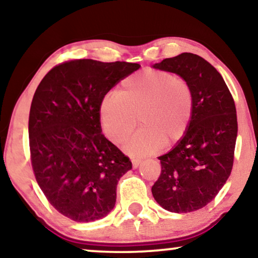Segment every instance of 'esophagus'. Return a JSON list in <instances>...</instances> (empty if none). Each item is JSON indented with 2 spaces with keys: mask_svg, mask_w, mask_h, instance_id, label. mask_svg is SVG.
Wrapping results in <instances>:
<instances>
[{
  "mask_svg": "<svg viewBox=\"0 0 258 258\" xmlns=\"http://www.w3.org/2000/svg\"><path fill=\"white\" fill-rule=\"evenodd\" d=\"M140 163H141V160L140 159H136V157H134V159H132L133 168H138V167H139Z\"/></svg>",
  "mask_w": 258,
  "mask_h": 258,
  "instance_id": "obj_1",
  "label": "esophagus"
}]
</instances>
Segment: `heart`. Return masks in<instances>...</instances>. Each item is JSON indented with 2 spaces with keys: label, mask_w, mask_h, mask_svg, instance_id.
<instances>
[{
  "label": "heart",
  "mask_w": 258,
  "mask_h": 258,
  "mask_svg": "<svg viewBox=\"0 0 258 258\" xmlns=\"http://www.w3.org/2000/svg\"><path fill=\"white\" fill-rule=\"evenodd\" d=\"M195 110V94L185 79L167 71H147L124 79L116 95L103 98L99 121L114 145H121L137 127H142L126 145L132 155H149L161 146H172L189 130Z\"/></svg>",
  "instance_id": "heart-1"
}]
</instances>
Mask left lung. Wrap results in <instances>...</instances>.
I'll use <instances>...</instances> for the list:
<instances>
[{
	"instance_id": "8db88e82",
	"label": "left lung",
	"mask_w": 258,
	"mask_h": 258,
	"mask_svg": "<svg viewBox=\"0 0 258 258\" xmlns=\"http://www.w3.org/2000/svg\"><path fill=\"white\" fill-rule=\"evenodd\" d=\"M153 67L175 73L191 84L195 110L183 139L159 157L161 174L152 194L169 212H194L213 201L232 171L235 103L220 73L197 54L182 53Z\"/></svg>"
}]
</instances>
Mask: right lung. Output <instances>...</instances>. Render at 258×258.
<instances>
[{
    "mask_svg": "<svg viewBox=\"0 0 258 258\" xmlns=\"http://www.w3.org/2000/svg\"><path fill=\"white\" fill-rule=\"evenodd\" d=\"M139 63L91 59L53 67L31 103L29 142L38 185L49 204L76 222L104 218L132 162L102 134L99 105Z\"/></svg>",
    "mask_w": 258,
    "mask_h": 258,
    "instance_id": "right-lung-1",
    "label": "right lung"
}]
</instances>
